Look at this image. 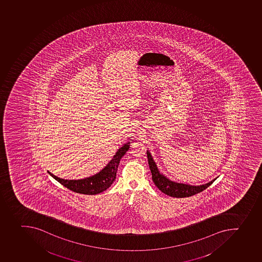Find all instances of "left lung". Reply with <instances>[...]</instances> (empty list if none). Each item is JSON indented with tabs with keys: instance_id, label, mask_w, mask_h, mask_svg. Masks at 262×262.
Segmentation results:
<instances>
[{
	"instance_id": "obj_1",
	"label": "left lung",
	"mask_w": 262,
	"mask_h": 262,
	"mask_svg": "<svg viewBox=\"0 0 262 262\" xmlns=\"http://www.w3.org/2000/svg\"><path fill=\"white\" fill-rule=\"evenodd\" d=\"M147 157L149 161V169L152 174V180L154 183L161 190L163 193L166 194L168 196L173 198H188L193 196L195 194L199 193L201 191H204L208 188L210 185L212 184L215 179L212 180L211 182L206 184L200 185V186H192V185L180 183V182H174L169 179L165 174H162L157 167L156 163L154 161L153 157L151 156L150 152L147 150Z\"/></svg>"
}]
</instances>
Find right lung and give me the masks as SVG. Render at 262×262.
<instances>
[{"mask_svg":"<svg viewBox=\"0 0 262 262\" xmlns=\"http://www.w3.org/2000/svg\"><path fill=\"white\" fill-rule=\"evenodd\" d=\"M130 146V142L123 144L119 148L113 156V159L109 161L108 164L100 170L99 172L80 180H64L57 177L52 173L48 171V173L59 182L60 184L70 189L71 191H75L77 193L85 194V195H96L106 191L109 188L116 179V173L118 170V165L120 162L125 153L128 150Z\"/></svg>","mask_w":262,"mask_h":262,"instance_id":"obj_1","label":"right lung"}]
</instances>
